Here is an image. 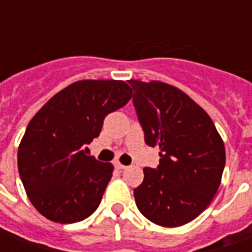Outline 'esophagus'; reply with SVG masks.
<instances>
[{"label":"esophagus","instance_id":"34e87169","mask_svg":"<svg viewBox=\"0 0 252 252\" xmlns=\"http://www.w3.org/2000/svg\"><path fill=\"white\" fill-rule=\"evenodd\" d=\"M116 167H117V169H119V170L126 169V166H124V164L120 163V162H116Z\"/></svg>","mask_w":252,"mask_h":252}]
</instances>
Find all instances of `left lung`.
<instances>
[{
  "label": "left lung",
  "instance_id": "1",
  "mask_svg": "<svg viewBox=\"0 0 252 252\" xmlns=\"http://www.w3.org/2000/svg\"><path fill=\"white\" fill-rule=\"evenodd\" d=\"M132 102L150 147L158 146L159 164L144 167L133 190L137 209L162 227L194 220L211 204L221 182L225 148L205 110L167 83L129 81Z\"/></svg>",
  "mask_w": 252,
  "mask_h": 252
}]
</instances>
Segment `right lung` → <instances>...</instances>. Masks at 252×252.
Instances as JSON below:
<instances>
[{
  "label": "right lung",
  "instance_id": "right-lung-1",
  "mask_svg": "<svg viewBox=\"0 0 252 252\" xmlns=\"http://www.w3.org/2000/svg\"><path fill=\"white\" fill-rule=\"evenodd\" d=\"M124 81H78L57 93L25 129L17 154L28 198L61 224L82 221L98 208L113 166L88 157L104 119L131 99Z\"/></svg>",
  "mask_w": 252,
  "mask_h": 252
}]
</instances>
